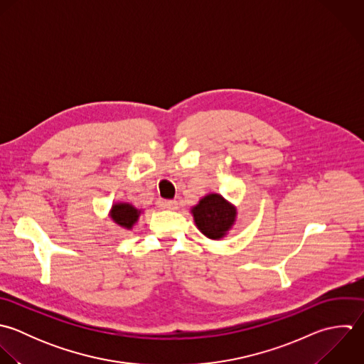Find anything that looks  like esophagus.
I'll use <instances>...</instances> for the list:
<instances>
[{
  "label": "esophagus",
  "instance_id": "esophagus-1",
  "mask_svg": "<svg viewBox=\"0 0 364 364\" xmlns=\"http://www.w3.org/2000/svg\"><path fill=\"white\" fill-rule=\"evenodd\" d=\"M163 207L164 208H167V210H177L178 208V203L176 201V200H166L164 203H163Z\"/></svg>",
  "mask_w": 364,
  "mask_h": 364
}]
</instances>
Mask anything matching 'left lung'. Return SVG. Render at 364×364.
<instances>
[{
    "mask_svg": "<svg viewBox=\"0 0 364 364\" xmlns=\"http://www.w3.org/2000/svg\"><path fill=\"white\" fill-rule=\"evenodd\" d=\"M197 228L210 240H221L232 228L237 208L223 196L211 193L191 208Z\"/></svg>",
    "mask_w": 364,
    "mask_h": 364,
    "instance_id": "left-lung-1",
    "label": "left lung"
}]
</instances>
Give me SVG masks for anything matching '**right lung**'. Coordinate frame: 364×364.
Masks as SVG:
<instances>
[{
    "label": "right lung",
    "instance_id": "obj_1",
    "mask_svg": "<svg viewBox=\"0 0 364 364\" xmlns=\"http://www.w3.org/2000/svg\"><path fill=\"white\" fill-rule=\"evenodd\" d=\"M141 210H137L134 205L129 203H117L110 210V218L120 227L126 230H132L137 223Z\"/></svg>",
    "mask_w": 364,
    "mask_h": 364
}]
</instances>
